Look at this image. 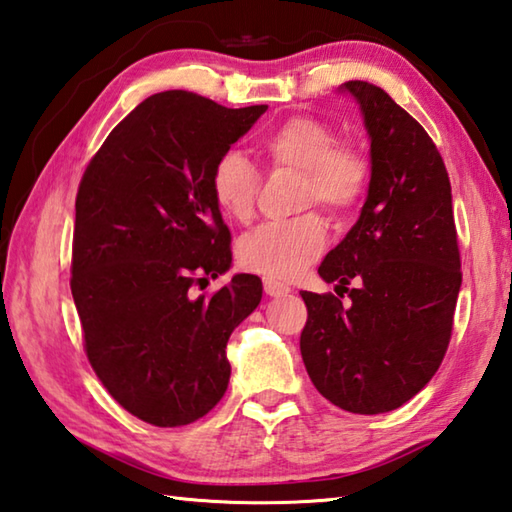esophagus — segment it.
<instances>
[{
  "label": "esophagus",
  "mask_w": 512,
  "mask_h": 512,
  "mask_svg": "<svg viewBox=\"0 0 512 512\" xmlns=\"http://www.w3.org/2000/svg\"><path fill=\"white\" fill-rule=\"evenodd\" d=\"M264 291H266V295H271V297H282V295L291 293V286L284 284V282H277V280H268V277H266Z\"/></svg>",
  "instance_id": "1"
}]
</instances>
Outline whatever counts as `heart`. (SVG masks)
<instances>
[{
    "label": "heart",
    "mask_w": 512,
    "mask_h": 512,
    "mask_svg": "<svg viewBox=\"0 0 512 512\" xmlns=\"http://www.w3.org/2000/svg\"><path fill=\"white\" fill-rule=\"evenodd\" d=\"M259 159L268 172H300V208L318 203L331 215L358 206L369 183V163L358 150L336 145V132L322 120L291 116L262 136ZM259 188L257 167L244 154L228 150L210 170V194L221 215L244 224L253 217ZM327 246L324 221L309 212L291 221L264 224L237 244L241 268L268 280H291L309 268Z\"/></svg>",
    "instance_id": "1"
}]
</instances>
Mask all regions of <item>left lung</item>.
<instances>
[{
  "instance_id": "left-lung-1",
  "label": "left lung",
  "mask_w": 512,
  "mask_h": 512,
  "mask_svg": "<svg viewBox=\"0 0 512 512\" xmlns=\"http://www.w3.org/2000/svg\"><path fill=\"white\" fill-rule=\"evenodd\" d=\"M340 91L365 120L371 179L358 221L318 268L351 302L302 291L300 351L327 401L383 414L421 392L448 349L461 288L457 226L448 172L425 129L376 85L349 80Z\"/></svg>"
}]
</instances>
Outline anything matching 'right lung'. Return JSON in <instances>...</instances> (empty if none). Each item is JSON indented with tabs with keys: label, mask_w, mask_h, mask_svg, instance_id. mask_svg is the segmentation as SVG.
<instances>
[{
	"label": "right lung",
	"mask_w": 512,
	"mask_h": 512,
	"mask_svg": "<svg viewBox=\"0 0 512 512\" xmlns=\"http://www.w3.org/2000/svg\"><path fill=\"white\" fill-rule=\"evenodd\" d=\"M266 105L228 109L190 91L145 98L111 129L76 197L71 293L85 351L107 392L145 423L188 425L226 394L230 333L262 280L232 264L210 170Z\"/></svg>",
	"instance_id": "1"
}]
</instances>
